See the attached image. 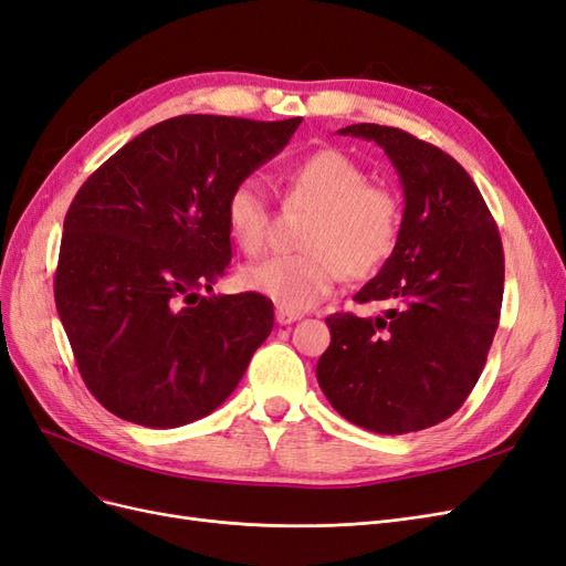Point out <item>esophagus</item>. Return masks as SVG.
I'll use <instances>...</instances> for the list:
<instances>
[{
  "label": "esophagus",
  "mask_w": 566,
  "mask_h": 566,
  "mask_svg": "<svg viewBox=\"0 0 566 566\" xmlns=\"http://www.w3.org/2000/svg\"><path fill=\"white\" fill-rule=\"evenodd\" d=\"M302 318V314H297V312H287V310H276V323L279 325H290V323H295V321H300Z\"/></svg>",
  "instance_id": "34e87169"
}]
</instances>
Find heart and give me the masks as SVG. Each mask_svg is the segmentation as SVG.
I'll use <instances>...</instances> for the list:
<instances>
[{
  "label": "heart",
  "mask_w": 566,
  "mask_h": 566,
  "mask_svg": "<svg viewBox=\"0 0 566 566\" xmlns=\"http://www.w3.org/2000/svg\"><path fill=\"white\" fill-rule=\"evenodd\" d=\"M287 200L316 205L304 231L310 250L279 254L243 269L241 281L287 312H306L328 297L347 276H368L397 248L403 210L387 186L368 184L366 169L337 148H323L287 169ZM224 219L233 243L245 254L266 248L271 210L260 179L231 186Z\"/></svg>",
  "instance_id": "obj_1"
}]
</instances>
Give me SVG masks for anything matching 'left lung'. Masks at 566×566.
Masks as SVG:
<instances>
[{"label":"left lung","instance_id":"8db88e82","mask_svg":"<svg viewBox=\"0 0 566 566\" xmlns=\"http://www.w3.org/2000/svg\"><path fill=\"white\" fill-rule=\"evenodd\" d=\"M375 142L403 188L399 243L356 302L382 316L333 314L316 378L342 418L378 434L427 430L465 403L501 318L505 260L499 227L449 153L397 127L349 125Z\"/></svg>","mask_w":566,"mask_h":566}]
</instances>
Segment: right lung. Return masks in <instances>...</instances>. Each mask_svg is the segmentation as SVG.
Returning a JSON list of instances; mask_svg holds the SVG:
<instances>
[{"label": "right lung", "mask_w": 566, "mask_h": 566, "mask_svg": "<svg viewBox=\"0 0 566 566\" xmlns=\"http://www.w3.org/2000/svg\"><path fill=\"white\" fill-rule=\"evenodd\" d=\"M302 117H169L82 184L54 297L84 385L113 416L172 430L210 416L273 328L260 293L212 295L231 262L224 200Z\"/></svg>", "instance_id": "right-lung-1"}]
</instances>
